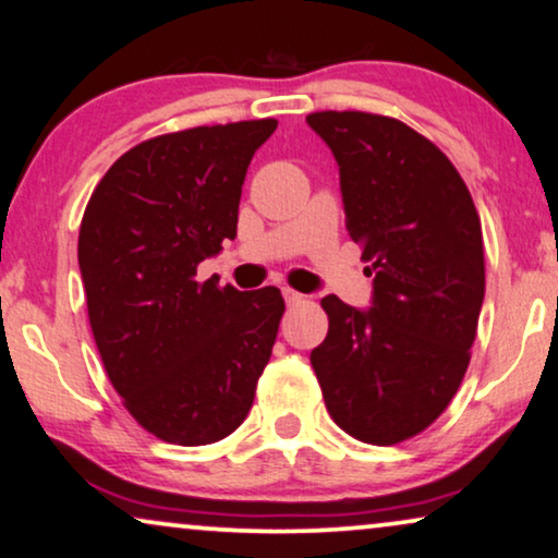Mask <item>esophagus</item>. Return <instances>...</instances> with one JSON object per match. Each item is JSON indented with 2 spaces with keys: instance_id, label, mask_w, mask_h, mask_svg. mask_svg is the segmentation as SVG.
Listing matches in <instances>:
<instances>
[{
  "instance_id": "1",
  "label": "esophagus",
  "mask_w": 558,
  "mask_h": 558,
  "mask_svg": "<svg viewBox=\"0 0 558 558\" xmlns=\"http://www.w3.org/2000/svg\"><path fill=\"white\" fill-rule=\"evenodd\" d=\"M283 299H286L288 306H299V303L306 301V295L299 293V291H293V288H283Z\"/></svg>"
}]
</instances>
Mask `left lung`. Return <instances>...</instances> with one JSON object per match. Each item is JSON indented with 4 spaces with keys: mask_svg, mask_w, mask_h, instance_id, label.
I'll return each mask as SVG.
<instances>
[{
    "mask_svg": "<svg viewBox=\"0 0 558 558\" xmlns=\"http://www.w3.org/2000/svg\"><path fill=\"white\" fill-rule=\"evenodd\" d=\"M339 162L347 229L375 275L369 311L326 295L311 352L326 411L356 441L392 447L447 411L470 367L485 299L472 193L439 147L396 117H306Z\"/></svg>",
    "mask_w": 558,
    "mask_h": 558,
    "instance_id": "left-lung-1",
    "label": "left lung"
}]
</instances>
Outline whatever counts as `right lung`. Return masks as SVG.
<instances>
[{"instance_id": "right-lung-1", "label": "right lung", "mask_w": 558, "mask_h": 558, "mask_svg": "<svg viewBox=\"0 0 558 558\" xmlns=\"http://www.w3.org/2000/svg\"><path fill=\"white\" fill-rule=\"evenodd\" d=\"M278 119L168 132L132 147L88 198L78 265L109 383L160 441L204 447L247 418L286 301L198 265L236 236L252 155Z\"/></svg>"}]
</instances>
